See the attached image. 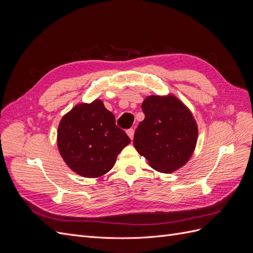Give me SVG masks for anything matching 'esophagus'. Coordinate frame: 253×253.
<instances>
[{
  "mask_svg": "<svg viewBox=\"0 0 253 253\" xmlns=\"http://www.w3.org/2000/svg\"><path fill=\"white\" fill-rule=\"evenodd\" d=\"M134 128H128V129H126V134L128 135V137L131 139H133V137H134Z\"/></svg>",
  "mask_w": 253,
  "mask_h": 253,
  "instance_id": "34e87169",
  "label": "esophagus"
}]
</instances>
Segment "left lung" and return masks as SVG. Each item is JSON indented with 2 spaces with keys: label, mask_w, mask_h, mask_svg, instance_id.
Returning a JSON list of instances; mask_svg holds the SVG:
<instances>
[{
  "label": "left lung",
  "mask_w": 253,
  "mask_h": 253,
  "mask_svg": "<svg viewBox=\"0 0 253 253\" xmlns=\"http://www.w3.org/2000/svg\"><path fill=\"white\" fill-rule=\"evenodd\" d=\"M141 109L144 119L134 135L137 152L162 173L186 165L197 141L196 122L187 106L173 95L149 96Z\"/></svg>",
  "instance_id": "obj_1"
}]
</instances>
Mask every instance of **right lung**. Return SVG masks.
<instances>
[{"mask_svg": "<svg viewBox=\"0 0 253 253\" xmlns=\"http://www.w3.org/2000/svg\"><path fill=\"white\" fill-rule=\"evenodd\" d=\"M115 122L114 115L98 99L76 105L61 119L58 149L74 172L94 178L112 169L117 155L131 142Z\"/></svg>", "mask_w": 253, "mask_h": 253, "instance_id": "1", "label": "right lung"}]
</instances>
